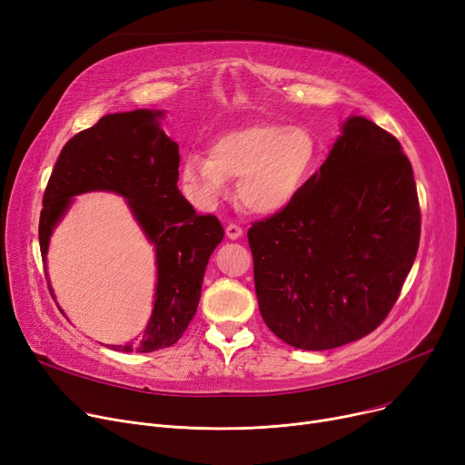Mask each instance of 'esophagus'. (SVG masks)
Masks as SVG:
<instances>
[{
  "label": "esophagus",
  "mask_w": 465,
  "mask_h": 465,
  "mask_svg": "<svg viewBox=\"0 0 465 465\" xmlns=\"http://www.w3.org/2000/svg\"><path fill=\"white\" fill-rule=\"evenodd\" d=\"M242 235V228L237 224H228L226 226V237L228 239H239Z\"/></svg>",
  "instance_id": "obj_1"
}]
</instances>
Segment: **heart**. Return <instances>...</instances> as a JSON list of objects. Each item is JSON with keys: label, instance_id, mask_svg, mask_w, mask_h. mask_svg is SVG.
Returning a JSON list of instances; mask_svg holds the SVG:
<instances>
[{"label": "heart", "instance_id": "heart-1", "mask_svg": "<svg viewBox=\"0 0 465 465\" xmlns=\"http://www.w3.org/2000/svg\"><path fill=\"white\" fill-rule=\"evenodd\" d=\"M321 163V143L300 124H256L218 137L209 158L188 154L181 177L202 205L237 179V200L256 214H275L294 202Z\"/></svg>", "mask_w": 465, "mask_h": 465}]
</instances>
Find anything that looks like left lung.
<instances>
[{
  "instance_id": "1",
  "label": "left lung",
  "mask_w": 465,
  "mask_h": 465,
  "mask_svg": "<svg viewBox=\"0 0 465 465\" xmlns=\"http://www.w3.org/2000/svg\"><path fill=\"white\" fill-rule=\"evenodd\" d=\"M247 235L262 319L284 343L326 351L371 333L398 302L420 241L400 141L349 118L298 198Z\"/></svg>"
}]
</instances>
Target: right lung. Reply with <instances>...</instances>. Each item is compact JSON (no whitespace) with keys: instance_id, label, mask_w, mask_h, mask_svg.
<instances>
[{"instance_id":"right-lung-1","label":"right lung","mask_w":465,"mask_h":465,"mask_svg":"<svg viewBox=\"0 0 465 465\" xmlns=\"http://www.w3.org/2000/svg\"><path fill=\"white\" fill-rule=\"evenodd\" d=\"M160 116V111L146 109L105 114L92 128L73 135L43 193V262L48 237L71 198L90 190L128 198L153 241L158 262L153 316L139 341L113 347L122 352H153L177 343L198 309L209 256L224 237L218 218L195 213L179 192V144L163 134Z\"/></svg>"}]
</instances>
